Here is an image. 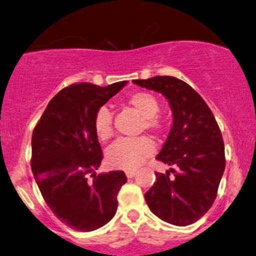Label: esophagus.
I'll return each instance as SVG.
<instances>
[{"instance_id": "obj_1", "label": "esophagus", "mask_w": 256, "mask_h": 256, "mask_svg": "<svg viewBox=\"0 0 256 256\" xmlns=\"http://www.w3.org/2000/svg\"><path fill=\"white\" fill-rule=\"evenodd\" d=\"M136 172H138V171H136V170H126V171H125L126 176H128V178H134V176H135V175H136Z\"/></svg>"}]
</instances>
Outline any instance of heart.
I'll return each instance as SVG.
<instances>
[{"mask_svg":"<svg viewBox=\"0 0 256 256\" xmlns=\"http://www.w3.org/2000/svg\"><path fill=\"white\" fill-rule=\"evenodd\" d=\"M126 106L141 116L138 131H150L160 135L165 128V122L158 115L160 111L158 100L150 92L138 91L126 98ZM94 130L101 141H108L114 135L112 114L106 108H100L94 118ZM155 152V145L148 136L118 140L106 152V162L110 168L120 170H134Z\"/></svg>","mask_w":256,"mask_h":256,"instance_id":"1","label":"heart"}]
</instances>
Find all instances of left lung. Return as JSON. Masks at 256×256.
I'll return each mask as SVG.
<instances>
[{
	"mask_svg": "<svg viewBox=\"0 0 256 256\" xmlns=\"http://www.w3.org/2000/svg\"><path fill=\"white\" fill-rule=\"evenodd\" d=\"M134 84L162 94L172 110V128L156 156L170 165L145 194L151 212L166 222L186 226L212 208L225 168L222 131L202 96L182 80L155 76ZM172 172L173 176L170 174Z\"/></svg>",
	"mask_w": 256,
	"mask_h": 256,
	"instance_id": "obj_1",
	"label": "left lung"
}]
</instances>
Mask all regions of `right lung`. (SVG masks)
<instances>
[{
	"label": "right lung",
	"mask_w": 256,
	"mask_h": 256,
	"mask_svg": "<svg viewBox=\"0 0 256 256\" xmlns=\"http://www.w3.org/2000/svg\"><path fill=\"white\" fill-rule=\"evenodd\" d=\"M125 85L82 82L62 88L32 132L31 168L42 198L64 224L78 232H92L112 219L118 191L128 181L124 171L96 175L104 155L94 130L95 114Z\"/></svg>",
	"instance_id": "obj_1"
}]
</instances>
